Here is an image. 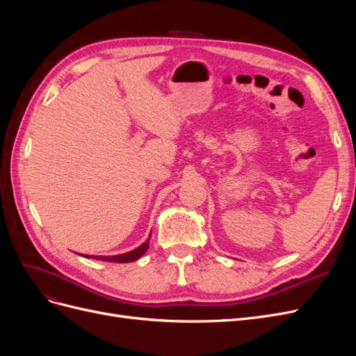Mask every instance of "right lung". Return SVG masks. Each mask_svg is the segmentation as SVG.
Masks as SVG:
<instances>
[{"label":"right lung","instance_id":"1","mask_svg":"<svg viewBox=\"0 0 356 356\" xmlns=\"http://www.w3.org/2000/svg\"><path fill=\"white\" fill-rule=\"evenodd\" d=\"M148 245H149V242L147 241L141 246H138L136 250L127 252V254L114 255V257H93V258H96V260H102V261H111V263H131V261L138 260L139 257H143L145 254V251L148 250ZM84 257L89 258V255H84Z\"/></svg>","mask_w":356,"mask_h":356}]
</instances>
